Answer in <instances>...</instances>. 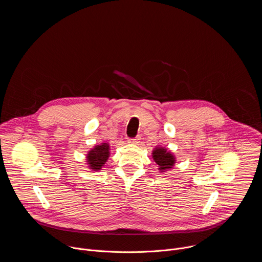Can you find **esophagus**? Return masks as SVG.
<instances>
[{
    "mask_svg": "<svg viewBox=\"0 0 262 262\" xmlns=\"http://www.w3.org/2000/svg\"><path fill=\"white\" fill-rule=\"evenodd\" d=\"M140 140H141L140 137H136V138H129L127 141H128V143H130V144H138V143L140 142Z\"/></svg>",
    "mask_w": 262,
    "mask_h": 262,
    "instance_id": "1",
    "label": "esophagus"
}]
</instances>
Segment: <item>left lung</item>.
Listing matches in <instances>:
<instances>
[{
  "label": "left lung",
  "mask_w": 262,
  "mask_h": 262,
  "mask_svg": "<svg viewBox=\"0 0 262 262\" xmlns=\"http://www.w3.org/2000/svg\"><path fill=\"white\" fill-rule=\"evenodd\" d=\"M152 158L154 161L159 165V170L161 172H165L168 169L173 168L175 164L174 156L164 147H157L152 152Z\"/></svg>",
  "instance_id": "8db88e82"
}]
</instances>
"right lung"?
Instances as JSON below:
<instances>
[{"label":"right lung","instance_id":"1","mask_svg":"<svg viewBox=\"0 0 262 262\" xmlns=\"http://www.w3.org/2000/svg\"><path fill=\"white\" fill-rule=\"evenodd\" d=\"M110 157V146L107 143H102L95 146L87 155V164L89 168L98 171L105 164L106 160Z\"/></svg>","mask_w":262,"mask_h":262}]
</instances>
